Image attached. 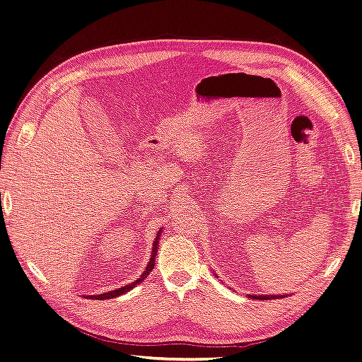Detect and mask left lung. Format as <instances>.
<instances>
[{"instance_id":"left-lung-1","label":"left lung","mask_w":362,"mask_h":362,"mask_svg":"<svg viewBox=\"0 0 362 362\" xmlns=\"http://www.w3.org/2000/svg\"><path fill=\"white\" fill-rule=\"evenodd\" d=\"M250 298H256V300H272V298H279L284 296H249Z\"/></svg>"}]
</instances>
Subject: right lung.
<instances>
[{"label": "right lung", "mask_w": 362, "mask_h": 362, "mask_svg": "<svg viewBox=\"0 0 362 362\" xmlns=\"http://www.w3.org/2000/svg\"><path fill=\"white\" fill-rule=\"evenodd\" d=\"M160 233H162V229L158 232V235H156V240H154V243H153L151 257H150V261H148V265H147L146 270H144V273L141 274V277L138 279L136 282L129 284V285H126V286H121V288H118V290H113V291H109V293H105V294L88 296V298H95V300H105V298L118 297V296H121V294H124V293H129V291L132 290V288H135L138 284H141V282L144 281V279H146V277L150 274V272H151L153 268H154V259H156V255H158V245H159V236H160Z\"/></svg>", "instance_id": "add662e5"}]
</instances>
